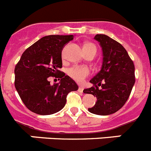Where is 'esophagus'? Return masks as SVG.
Segmentation results:
<instances>
[{
  "label": "esophagus",
  "instance_id": "esophagus-1",
  "mask_svg": "<svg viewBox=\"0 0 151 151\" xmlns=\"http://www.w3.org/2000/svg\"><path fill=\"white\" fill-rule=\"evenodd\" d=\"M83 90H84V88L83 87H82V86H79V87H78V91L79 92H81V93H82V92H83Z\"/></svg>",
  "mask_w": 151,
  "mask_h": 151
}]
</instances>
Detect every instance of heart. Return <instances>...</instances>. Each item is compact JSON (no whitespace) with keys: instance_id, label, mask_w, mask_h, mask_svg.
Instances as JSON below:
<instances>
[{"instance_id":"b5f03b06","label":"heart","mask_w":151,"mask_h":151,"mask_svg":"<svg viewBox=\"0 0 151 151\" xmlns=\"http://www.w3.org/2000/svg\"><path fill=\"white\" fill-rule=\"evenodd\" d=\"M83 47L85 50L97 52V47L92 43H86ZM67 73L69 77H71L76 82L81 83L90 75L91 71L90 69L85 66H74L68 69Z\"/></svg>"}]
</instances>
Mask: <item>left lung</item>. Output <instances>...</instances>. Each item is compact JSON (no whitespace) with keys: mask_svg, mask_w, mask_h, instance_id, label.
<instances>
[{"mask_svg":"<svg viewBox=\"0 0 151 151\" xmlns=\"http://www.w3.org/2000/svg\"><path fill=\"white\" fill-rule=\"evenodd\" d=\"M94 39L102 47L101 69L90 82L93 86L83 91L93 94L97 101L88 111L101 116L116 113L129 99L135 82L134 65L124 47L106 35H97Z\"/></svg>","mask_w":151,"mask_h":151,"instance_id":"left-lung-1","label":"left lung"}]
</instances>
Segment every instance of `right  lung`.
I'll return each instance as SVG.
<instances>
[{"label":"right lung","instance_id":"add662e5","mask_svg":"<svg viewBox=\"0 0 151 151\" xmlns=\"http://www.w3.org/2000/svg\"><path fill=\"white\" fill-rule=\"evenodd\" d=\"M73 39L72 35L45 36L23 52L15 66L14 85L25 106L39 115H50L60 111L70 91L78 90L74 80L63 72L62 50ZM49 77L61 79L51 86Z\"/></svg>","mask_w":151,"mask_h":151}]
</instances>
